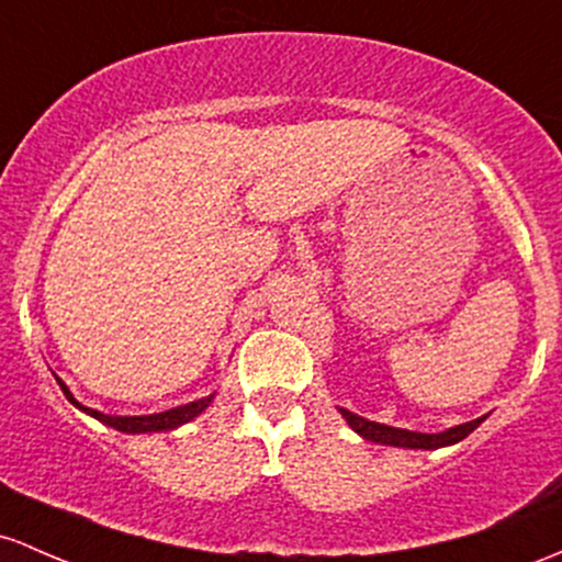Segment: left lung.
I'll list each match as a JSON object with an SVG mask.
<instances>
[{"instance_id":"left-lung-1","label":"left lung","mask_w":562,"mask_h":562,"mask_svg":"<svg viewBox=\"0 0 562 562\" xmlns=\"http://www.w3.org/2000/svg\"><path fill=\"white\" fill-rule=\"evenodd\" d=\"M338 413H341L344 422H347L349 427L362 437V440H371V442H379V446H392V448H413V451H437V448L456 446V442L464 440L467 435H472V431L485 422V416H480L467 424H459V427L427 435V431H411V429L390 427V424L368 422V418L357 416V413H351L347 408H338Z\"/></svg>"}]
</instances>
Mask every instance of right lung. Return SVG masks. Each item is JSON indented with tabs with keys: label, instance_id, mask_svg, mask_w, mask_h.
I'll return each instance as SVG.
<instances>
[{
	"label": "right lung",
	"instance_id": "add662e5",
	"mask_svg": "<svg viewBox=\"0 0 562 562\" xmlns=\"http://www.w3.org/2000/svg\"><path fill=\"white\" fill-rule=\"evenodd\" d=\"M55 381H58V386L64 390L66 400H69L74 408H79L82 413H88V416L98 418V422L106 424V427H111V429L125 431V435H146V431H170V429L183 427V424L194 422V418L200 416V413L205 411L215 397V392H213V394H207V397L194 400V403L178 405V408H170L162 413H149V416H109V413H101V411L88 408V405L79 403V400L71 394L69 386H66L58 375H55Z\"/></svg>",
	"mask_w": 562,
	"mask_h": 562
}]
</instances>
